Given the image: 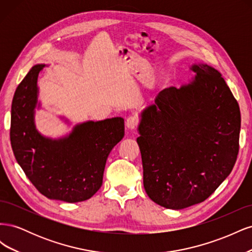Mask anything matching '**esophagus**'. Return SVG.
Returning <instances> with one entry per match:
<instances>
[{
	"instance_id": "esophagus-1",
	"label": "esophagus",
	"mask_w": 252,
	"mask_h": 252,
	"mask_svg": "<svg viewBox=\"0 0 252 252\" xmlns=\"http://www.w3.org/2000/svg\"><path fill=\"white\" fill-rule=\"evenodd\" d=\"M138 124H139V119L135 116L128 117L126 120V126L129 129H134L136 126H138Z\"/></svg>"
}]
</instances>
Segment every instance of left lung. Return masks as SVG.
Segmentation results:
<instances>
[{
	"label": "left lung",
	"mask_w": 252,
	"mask_h": 252,
	"mask_svg": "<svg viewBox=\"0 0 252 252\" xmlns=\"http://www.w3.org/2000/svg\"><path fill=\"white\" fill-rule=\"evenodd\" d=\"M169 87L141 113L139 144L147 195L179 210L205 201L230 174L239 154L241 112L220 73L207 64Z\"/></svg>",
	"instance_id": "8db88e82"
}]
</instances>
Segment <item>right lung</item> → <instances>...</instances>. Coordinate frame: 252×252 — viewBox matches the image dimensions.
Here are the masks:
<instances>
[{
    "mask_svg": "<svg viewBox=\"0 0 252 252\" xmlns=\"http://www.w3.org/2000/svg\"><path fill=\"white\" fill-rule=\"evenodd\" d=\"M34 65L19 84L11 105L10 142L17 162L48 199L77 203L90 199L103 183L106 161L124 136V119L79 124L59 140L43 136L34 125L37 77Z\"/></svg>",
    "mask_w": 252,
    "mask_h": 252,
    "instance_id": "right-lung-1",
    "label": "right lung"
}]
</instances>
